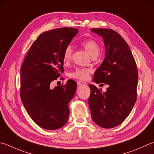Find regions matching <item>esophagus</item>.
I'll list each match as a JSON object with an SVG mask.
<instances>
[{"label":"esophagus","mask_w":154,"mask_h":154,"mask_svg":"<svg viewBox=\"0 0 154 154\" xmlns=\"http://www.w3.org/2000/svg\"><path fill=\"white\" fill-rule=\"evenodd\" d=\"M77 85L78 86H83V85H86V83L84 82V81H78L77 82Z\"/></svg>","instance_id":"34e87169"}]
</instances>
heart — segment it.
<instances>
[{"label":"heart","instance_id":"obj_1","mask_svg":"<svg viewBox=\"0 0 154 154\" xmlns=\"http://www.w3.org/2000/svg\"><path fill=\"white\" fill-rule=\"evenodd\" d=\"M81 45L91 57H97L99 53H100V45L97 41L93 40V39H87L86 41H84L82 42ZM71 55V47L70 46H67L65 48L64 53H63V59L65 63H67L70 61ZM90 72H91V71L88 69L78 68L70 75V77L74 78V79L85 80L88 78Z\"/></svg>","mask_w":154,"mask_h":154}]
</instances>
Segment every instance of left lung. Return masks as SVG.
I'll use <instances>...</instances> for the list:
<instances>
[{"label":"left lung","instance_id":"1","mask_svg":"<svg viewBox=\"0 0 154 154\" xmlns=\"http://www.w3.org/2000/svg\"><path fill=\"white\" fill-rule=\"evenodd\" d=\"M100 35L105 46V58L93 75L96 83L107 84L105 92L89 84L88 99L91 117L103 128H113L127 118L137 99L138 73L128 43L109 29H91ZM104 85V84H101Z\"/></svg>","mask_w":154,"mask_h":154}]
</instances>
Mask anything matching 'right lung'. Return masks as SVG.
Returning a JSON list of instances; mask_svg holds the SVG:
<instances>
[{
	"label": "right lung",
	"mask_w": 154,
	"mask_h": 154,
	"mask_svg": "<svg viewBox=\"0 0 154 154\" xmlns=\"http://www.w3.org/2000/svg\"><path fill=\"white\" fill-rule=\"evenodd\" d=\"M78 30L64 27L44 32L33 42L20 68V99L36 124L48 130L64 126L69 116V103L77 83L50 88L63 71V53Z\"/></svg>",
	"instance_id": "1"
}]
</instances>
